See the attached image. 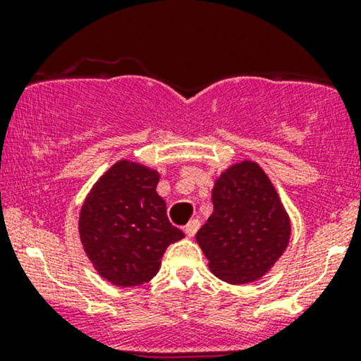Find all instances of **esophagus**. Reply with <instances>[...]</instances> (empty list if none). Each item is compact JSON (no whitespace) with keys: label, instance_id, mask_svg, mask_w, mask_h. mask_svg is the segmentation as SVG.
<instances>
[{"label":"esophagus","instance_id":"1","mask_svg":"<svg viewBox=\"0 0 361 361\" xmlns=\"http://www.w3.org/2000/svg\"><path fill=\"white\" fill-rule=\"evenodd\" d=\"M199 227H201V221H199V220H190L187 225H185V234H187L188 238H194V235L197 234Z\"/></svg>","mask_w":361,"mask_h":361}]
</instances>
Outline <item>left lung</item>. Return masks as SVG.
I'll return each instance as SVG.
<instances>
[{
  "label": "left lung",
  "instance_id": "left-lung-1",
  "mask_svg": "<svg viewBox=\"0 0 361 361\" xmlns=\"http://www.w3.org/2000/svg\"><path fill=\"white\" fill-rule=\"evenodd\" d=\"M213 214L197 243L214 276L232 285L264 276L288 246L290 220L267 174L255 162L232 166L213 188Z\"/></svg>",
  "mask_w": 361,
  "mask_h": 361
}]
</instances>
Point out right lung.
I'll list each match as a JSON object with an SVG mask.
<instances>
[{"label":"right lung","instance_id":"1","mask_svg":"<svg viewBox=\"0 0 361 361\" xmlns=\"http://www.w3.org/2000/svg\"><path fill=\"white\" fill-rule=\"evenodd\" d=\"M159 174L140 164H115L92 188L80 214V238L94 267L116 286L157 274L167 246L183 238L155 192Z\"/></svg>","mask_w":361,"mask_h":361}]
</instances>
